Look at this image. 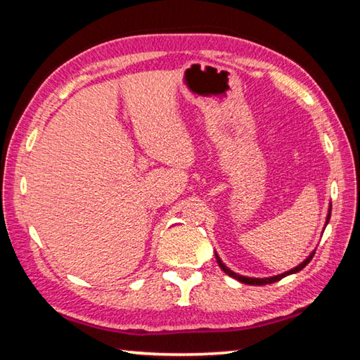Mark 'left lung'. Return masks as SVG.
Returning a JSON list of instances; mask_svg holds the SVG:
<instances>
[{
    "instance_id": "obj_1",
    "label": "left lung",
    "mask_w": 360,
    "mask_h": 360,
    "mask_svg": "<svg viewBox=\"0 0 360 360\" xmlns=\"http://www.w3.org/2000/svg\"><path fill=\"white\" fill-rule=\"evenodd\" d=\"M330 209H332V206H329V212H328V217H326V225L329 224V220H330ZM313 255H315V252H311L309 257H307L302 263H300L299 266H296L294 267V269H291V271H286V272H283V274H280V276H274V277H267V278H253V277H245V276H239V274H236V272H233L231 269H228V267L221 263V259L219 258V255L215 253V259H217V263H219V266H220V269L224 271L225 274H228V276L230 277H233V278H236V280H239V282H243V283H245V285H267V283H276V282H278V280H282L283 277H286V276H290V274H296V272H299V271H302L304 267L310 263L311 261V258H313Z\"/></svg>"
}]
</instances>
